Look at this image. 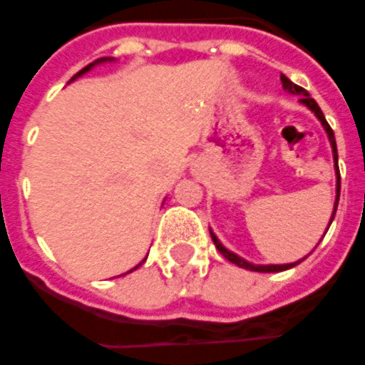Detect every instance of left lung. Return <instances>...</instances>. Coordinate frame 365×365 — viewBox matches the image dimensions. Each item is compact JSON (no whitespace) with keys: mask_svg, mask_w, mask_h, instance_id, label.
<instances>
[{"mask_svg":"<svg viewBox=\"0 0 365 365\" xmlns=\"http://www.w3.org/2000/svg\"><path fill=\"white\" fill-rule=\"evenodd\" d=\"M280 81H282V87L284 91H288V93L292 94H299L301 96V104H305L307 108L311 111H314V115L320 119V123H322V126L326 128V132H328V138H329V143H331V149H334V160H335V174H337V197H335V206H334V214H331V220H329L328 225H331V222H334L335 217V210H337V205H339V191H341V174H339V165H337V143H335V136H334V130H331V126L328 125V121H326V117H324L322 110L318 108V104L314 102V98H311L309 96V93H307L305 88L299 87V85H294V83L289 81L288 77L286 76H280ZM329 229V227H328ZM210 237L212 240H214V244H216V248L222 252V255L225 257V259H229L231 263H235V265L242 267V269H250V271H255V272H280V271H286V269H292V267L299 265L301 261H295V263H286V265H254V263H248L246 259H242V257H239L237 254H233V252H229L225 246H223L220 240H217V237L210 231Z\"/></svg>","mask_w":365,"mask_h":365,"instance_id":"8db88e82","label":"left lung"}]
</instances>
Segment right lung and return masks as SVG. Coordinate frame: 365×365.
Wrapping results in <instances>:
<instances>
[{"instance_id": "add662e5", "label": "right lung", "mask_w": 365, "mask_h": 365, "mask_svg": "<svg viewBox=\"0 0 365 365\" xmlns=\"http://www.w3.org/2000/svg\"><path fill=\"white\" fill-rule=\"evenodd\" d=\"M110 60H113V58H100V60H96V62H93V64H88V66H87V68H83V70H81V71H79V73H77V76H76V77L83 76V73H85V71H88V70H91V68H93V66L100 64V62H110ZM76 77H73V79H76ZM73 79H71V81H73ZM142 263H143V261H142ZM142 263H140V265H142ZM140 265H136V267H134V269H138V267H140ZM134 269H130V271H128V272H132V271H134Z\"/></svg>"}]
</instances>
